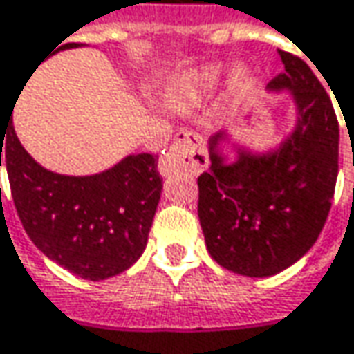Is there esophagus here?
I'll return each instance as SVG.
<instances>
[{"mask_svg": "<svg viewBox=\"0 0 354 354\" xmlns=\"http://www.w3.org/2000/svg\"><path fill=\"white\" fill-rule=\"evenodd\" d=\"M208 166V156L204 150L202 138L192 132H182L174 138L170 148L162 154L158 162V170L162 176H172L180 170H188L192 174L202 172Z\"/></svg>", "mask_w": 354, "mask_h": 354, "instance_id": "obj_1", "label": "esophagus"}]
</instances>
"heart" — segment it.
<instances>
[{
    "label": "heart",
    "mask_w": 354,
    "mask_h": 354,
    "mask_svg": "<svg viewBox=\"0 0 354 354\" xmlns=\"http://www.w3.org/2000/svg\"><path fill=\"white\" fill-rule=\"evenodd\" d=\"M224 77V64H202L196 66L168 86L166 104L176 114H194L216 92ZM252 88V75L244 64H236L224 80V100L230 108H239L246 102Z\"/></svg>",
    "instance_id": "obj_1"
}]
</instances>
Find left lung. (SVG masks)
Masks as SVG:
<instances>
[{
    "mask_svg": "<svg viewBox=\"0 0 354 354\" xmlns=\"http://www.w3.org/2000/svg\"><path fill=\"white\" fill-rule=\"evenodd\" d=\"M268 84L295 108L288 134L254 150L222 132L208 140L210 168L198 176V218L220 266L266 279L301 260L321 234L339 174V122L319 77L292 53Z\"/></svg>",
    "mask_w": 354,
    "mask_h": 354,
    "instance_id": "obj_1",
    "label": "left lung"
}]
</instances>
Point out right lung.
Returning <instances> with one entry per match:
<instances>
[{
  "mask_svg": "<svg viewBox=\"0 0 354 354\" xmlns=\"http://www.w3.org/2000/svg\"><path fill=\"white\" fill-rule=\"evenodd\" d=\"M70 48L80 44L59 50ZM1 160L28 236L55 264L106 281L142 257L162 194L156 156L128 154L97 174H59L28 154L10 115L0 120V166Z\"/></svg>",
  "mask_w": 354,
  "mask_h": 354,
  "instance_id": "right-lung-1",
  "label": "right lung"
}]
</instances>
